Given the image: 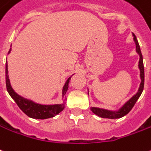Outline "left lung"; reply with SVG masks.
Instances as JSON below:
<instances>
[{"label": "left lung", "instance_id": "obj_1", "mask_svg": "<svg viewBox=\"0 0 151 151\" xmlns=\"http://www.w3.org/2000/svg\"><path fill=\"white\" fill-rule=\"evenodd\" d=\"M134 36V41L136 42V48H137V51L140 55V60H139V68L141 70V78H142V83L140 85V88L138 90V92L135 96L131 98L129 101H127L125 105H123L122 108L120 109L119 111L118 112H112V111H108V110H105V109H101L97 108H91V110L96 115L100 116L101 118H105V119H119L122 118L124 115L127 114L130 112L131 109L133 108V106L136 104V102L140 97V96L142 95L143 89H144V82H145V73H144V65H143V58H142V51L140 49V46L136 36Z\"/></svg>", "mask_w": 151, "mask_h": 151}]
</instances>
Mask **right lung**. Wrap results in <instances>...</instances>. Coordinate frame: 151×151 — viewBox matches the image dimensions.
Masks as SVG:
<instances>
[{
	"mask_svg": "<svg viewBox=\"0 0 151 151\" xmlns=\"http://www.w3.org/2000/svg\"><path fill=\"white\" fill-rule=\"evenodd\" d=\"M10 50H11V48L9 49V53L10 52ZM70 79H71V77L68 78V80L65 83V86L63 87V96H65L66 94V91L68 90ZM6 89H7V91L9 92V96L12 97L14 101H15V103L18 105L21 110L30 118L38 119H48V118H52L54 116L58 114L60 112H61L65 108V104L54 105H42L35 104L32 101L25 100L23 97L19 96L17 93H15L9 83L7 61L6 64Z\"/></svg>",
	"mask_w": 151,
	"mask_h": 151,
	"instance_id": "right-lung-1",
	"label": "right lung"
}]
</instances>
